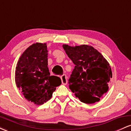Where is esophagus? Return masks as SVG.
I'll use <instances>...</instances> for the list:
<instances>
[{"label": "esophagus", "instance_id": "esophagus-1", "mask_svg": "<svg viewBox=\"0 0 131 131\" xmlns=\"http://www.w3.org/2000/svg\"><path fill=\"white\" fill-rule=\"evenodd\" d=\"M61 82L63 85H66L67 84V77L65 74L62 75L61 76Z\"/></svg>", "mask_w": 131, "mask_h": 131}]
</instances>
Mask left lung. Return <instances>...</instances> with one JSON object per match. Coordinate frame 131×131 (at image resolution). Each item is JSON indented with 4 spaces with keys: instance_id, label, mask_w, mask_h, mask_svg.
Instances as JSON below:
<instances>
[{
    "instance_id": "obj_1",
    "label": "left lung",
    "mask_w": 131,
    "mask_h": 131,
    "mask_svg": "<svg viewBox=\"0 0 131 131\" xmlns=\"http://www.w3.org/2000/svg\"><path fill=\"white\" fill-rule=\"evenodd\" d=\"M69 58L75 64L68 80L69 88L81 102L95 103L108 91L112 78L107 60L93 47L63 45Z\"/></svg>"
}]
</instances>
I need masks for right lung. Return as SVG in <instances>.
Returning a JSON list of instances; mask_svg holds the SVG:
<instances>
[{"instance_id":"1","label":"right lung","mask_w":131,"mask_h":131,"mask_svg":"<svg viewBox=\"0 0 131 131\" xmlns=\"http://www.w3.org/2000/svg\"><path fill=\"white\" fill-rule=\"evenodd\" d=\"M47 52L46 43H33L22 53L16 67V86L26 100L37 105L50 100L61 84L59 77L50 76Z\"/></svg>"}]
</instances>
